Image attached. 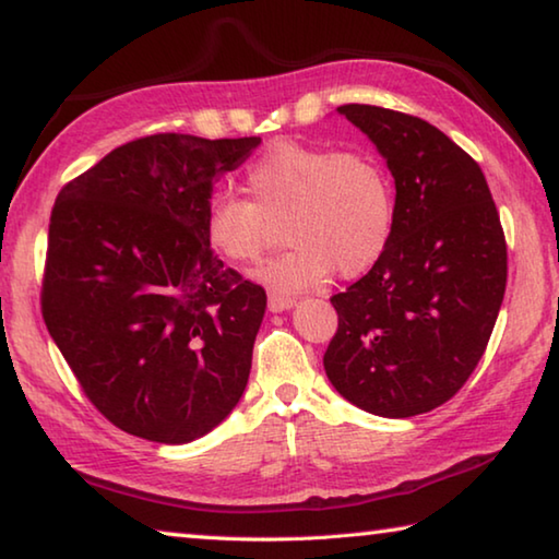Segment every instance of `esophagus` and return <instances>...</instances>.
Listing matches in <instances>:
<instances>
[{
	"label": "esophagus",
	"instance_id": "1",
	"mask_svg": "<svg viewBox=\"0 0 559 559\" xmlns=\"http://www.w3.org/2000/svg\"><path fill=\"white\" fill-rule=\"evenodd\" d=\"M296 306V300L288 296H278V293H271L269 296V310L271 313H283V310H290Z\"/></svg>",
	"mask_w": 559,
	"mask_h": 559
}]
</instances>
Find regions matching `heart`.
I'll list each match as a JSON object with an SVG mask.
<instances>
[{"instance_id":"obj_1","label":"heart","mask_w":559,"mask_h":559,"mask_svg":"<svg viewBox=\"0 0 559 559\" xmlns=\"http://www.w3.org/2000/svg\"><path fill=\"white\" fill-rule=\"evenodd\" d=\"M249 200L216 192L204 206V234L229 263H251L283 222L288 251L257 278L278 293L323 286L330 273L357 278L384 257L394 234L390 175L365 153L278 140L246 169Z\"/></svg>"}]
</instances>
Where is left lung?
<instances>
[{
	"label": "left lung",
	"instance_id": "left-lung-1",
	"mask_svg": "<svg viewBox=\"0 0 559 559\" xmlns=\"http://www.w3.org/2000/svg\"><path fill=\"white\" fill-rule=\"evenodd\" d=\"M394 177V234L367 276L330 298L337 333L323 365L359 409L406 419L456 394L493 333L508 249L476 159L406 112L337 108Z\"/></svg>",
	"mask_w": 559,
	"mask_h": 559
}]
</instances>
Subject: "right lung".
<instances>
[{"instance_id":"add662e5","label":"right lung","mask_w":559,"mask_h":559,"mask_svg":"<svg viewBox=\"0 0 559 559\" xmlns=\"http://www.w3.org/2000/svg\"><path fill=\"white\" fill-rule=\"evenodd\" d=\"M259 145L159 132L56 197L44 323L96 409L132 437L200 439L246 390L266 290L214 257L204 206Z\"/></svg>"}]
</instances>
